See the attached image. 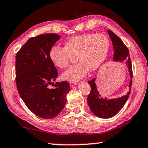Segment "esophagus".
I'll return each instance as SVG.
<instances>
[{
    "instance_id": "esophagus-1",
    "label": "esophagus",
    "mask_w": 148,
    "mask_h": 148,
    "mask_svg": "<svg viewBox=\"0 0 148 148\" xmlns=\"http://www.w3.org/2000/svg\"><path fill=\"white\" fill-rule=\"evenodd\" d=\"M70 84L71 86H74L75 85H76V84H77V82L71 81V82H70Z\"/></svg>"
}]
</instances>
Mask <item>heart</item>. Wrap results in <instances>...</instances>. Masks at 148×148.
<instances>
[{
    "instance_id": "b5f03b06",
    "label": "heart",
    "mask_w": 148,
    "mask_h": 148,
    "mask_svg": "<svg viewBox=\"0 0 148 148\" xmlns=\"http://www.w3.org/2000/svg\"><path fill=\"white\" fill-rule=\"evenodd\" d=\"M110 41L102 33H88L68 38L64 47L53 46L49 51V58L53 64L60 69L70 64L71 56H76L77 64L62 74V78L76 81L86 76L88 70H95L105 62L109 53Z\"/></svg>"
}]
</instances>
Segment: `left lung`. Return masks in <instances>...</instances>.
Instances as JSON below:
<instances>
[{
    "mask_svg": "<svg viewBox=\"0 0 148 148\" xmlns=\"http://www.w3.org/2000/svg\"><path fill=\"white\" fill-rule=\"evenodd\" d=\"M108 32L114 47V60L120 62L126 60V65L129 69L130 77L132 78L133 70L129 49L121 39L114 34L113 32L108 29ZM95 79L96 78H93L88 82L90 86V92L87 97L88 105L95 115L101 119H110L114 116L123 108L127 102L131 92L132 80H131L129 84L130 90L126 95L117 99H108L107 97H102L98 92L95 84Z\"/></svg>",
    "mask_w": 148,
    "mask_h": 148,
    "instance_id": "left-lung-1",
    "label": "left lung"
}]
</instances>
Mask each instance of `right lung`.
Here are the masks:
<instances>
[{
    "mask_svg": "<svg viewBox=\"0 0 148 148\" xmlns=\"http://www.w3.org/2000/svg\"><path fill=\"white\" fill-rule=\"evenodd\" d=\"M60 36L44 34L29 38L21 47L15 57V81L18 92L28 109L45 119L55 118L64 109L70 84L56 82V67L49 58V51Z\"/></svg>",
    "mask_w": 148,
    "mask_h": 148,
    "instance_id": "obj_1",
    "label": "right lung"
}]
</instances>
